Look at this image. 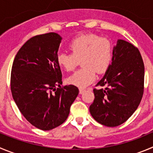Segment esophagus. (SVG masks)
I'll return each mask as SVG.
<instances>
[{"instance_id": "esophagus-1", "label": "esophagus", "mask_w": 153, "mask_h": 153, "mask_svg": "<svg viewBox=\"0 0 153 153\" xmlns=\"http://www.w3.org/2000/svg\"><path fill=\"white\" fill-rule=\"evenodd\" d=\"M85 91V88H79V94H83L84 92Z\"/></svg>"}]
</instances>
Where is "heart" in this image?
<instances>
[{"instance_id":"heart-1","label":"heart","mask_w":153,"mask_h":153,"mask_svg":"<svg viewBox=\"0 0 153 153\" xmlns=\"http://www.w3.org/2000/svg\"><path fill=\"white\" fill-rule=\"evenodd\" d=\"M71 53H59L56 62L61 68L70 72L81 59L82 68L67 78V82L84 88L96 79L97 72L102 74L108 69L112 59L113 48L111 41L95 34L76 37L68 44Z\"/></svg>"}]
</instances>
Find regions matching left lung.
<instances>
[{
	"instance_id": "left-lung-1",
	"label": "left lung",
	"mask_w": 153,
	"mask_h": 153,
	"mask_svg": "<svg viewBox=\"0 0 153 153\" xmlns=\"http://www.w3.org/2000/svg\"><path fill=\"white\" fill-rule=\"evenodd\" d=\"M96 86L105 88L94 89L93 118L107 127L126 122L139 106L144 91V64L137 48L118 40L112 64Z\"/></svg>"
}]
</instances>
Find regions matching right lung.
I'll return each instance as SVG.
<instances>
[{"mask_svg":"<svg viewBox=\"0 0 153 153\" xmlns=\"http://www.w3.org/2000/svg\"><path fill=\"white\" fill-rule=\"evenodd\" d=\"M61 40L55 32L32 37L19 49L13 62V98L27 121L43 131L65 122L79 93L75 85L61 87L62 73L56 62Z\"/></svg>","mask_w":153,"mask_h":153,"instance_id":"1","label":"right lung"}]
</instances>
